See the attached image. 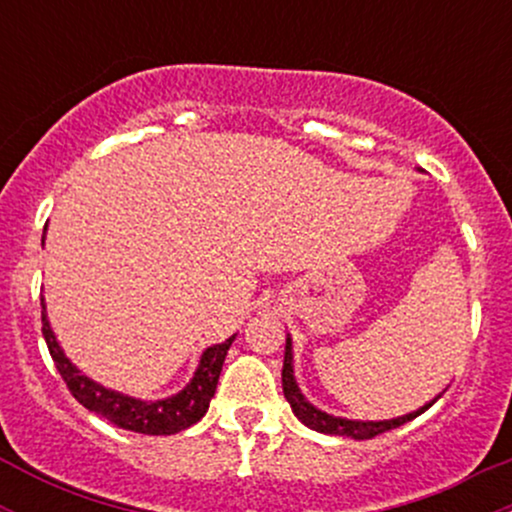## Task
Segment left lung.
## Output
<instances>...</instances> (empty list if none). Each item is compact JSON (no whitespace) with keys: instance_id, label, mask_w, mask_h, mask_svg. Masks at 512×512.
Here are the masks:
<instances>
[{"instance_id":"1","label":"left lung","mask_w":512,"mask_h":512,"mask_svg":"<svg viewBox=\"0 0 512 512\" xmlns=\"http://www.w3.org/2000/svg\"><path fill=\"white\" fill-rule=\"evenodd\" d=\"M281 385H284V397L289 399L293 414L298 416V421L305 424L308 428H313L317 433H327V436H344V438H354V440H368L380 436V433L392 431V428L407 424V421L416 419L419 414H424L428 407H433V402H438L440 395L431 402H426L424 407H419L416 411H409V414L397 416V419H385V421H358V419H344V416H334L327 414V411L317 409L315 404H310L305 395L301 392V387L296 383V375H293V344H291V334H286V351H284V370H281Z\"/></svg>"}]
</instances>
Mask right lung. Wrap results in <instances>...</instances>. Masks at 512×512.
I'll list each match as a JSON object with an SVG mask.
<instances>
[{
  "label": "right lung",
  "instance_id": "obj_1",
  "mask_svg": "<svg viewBox=\"0 0 512 512\" xmlns=\"http://www.w3.org/2000/svg\"><path fill=\"white\" fill-rule=\"evenodd\" d=\"M45 243V236H43ZM43 305V337L48 342L50 356L55 361L57 370H60L62 380L67 383L69 392L79 404H84L88 411H96L98 416L108 419L110 424L125 431L144 433V436H173V433L185 431L192 424H197L204 414H207L211 397H214L216 385H219V375L226 361L228 349H231L233 337H228L223 344H214L204 349L202 358H199L195 375L192 380L182 387L180 392L170 395L166 399H137L122 395V392L110 390L88 375L81 373L79 368L64 356L60 342H57L55 332H52L48 310H45V298H40Z\"/></svg>",
  "mask_w": 512,
  "mask_h": 512
}]
</instances>
